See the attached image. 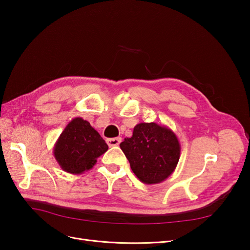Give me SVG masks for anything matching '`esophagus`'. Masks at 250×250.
<instances>
[{"label":"esophagus","instance_id":"34e87169","mask_svg":"<svg viewBox=\"0 0 250 250\" xmlns=\"http://www.w3.org/2000/svg\"><path fill=\"white\" fill-rule=\"evenodd\" d=\"M108 146L109 147H113V146H118L119 144L122 142V139L121 138H113V139H107L106 140Z\"/></svg>","mask_w":250,"mask_h":250}]
</instances>
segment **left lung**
I'll list each match as a JSON object with an SVG mask.
<instances>
[{
  "label": "left lung",
  "instance_id": "left-lung-1",
  "mask_svg": "<svg viewBox=\"0 0 250 250\" xmlns=\"http://www.w3.org/2000/svg\"><path fill=\"white\" fill-rule=\"evenodd\" d=\"M131 170L142 183L160 184L175 170L180 144L170 128L156 123H140L132 137L120 144Z\"/></svg>",
  "mask_w": 250,
  "mask_h": 250
}]
</instances>
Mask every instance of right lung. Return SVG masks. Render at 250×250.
Instances as JSON below:
<instances>
[{"label":"right lung","instance_id":"1","mask_svg":"<svg viewBox=\"0 0 250 250\" xmlns=\"http://www.w3.org/2000/svg\"><path fill=\"white\" fill-rule=\"evenodd\" d=\"M107 149V144L89 122L82 118H75L59 135L53 153L63 171L82 174L92 169L97 158Z\"/></svg>","mask_w":250,"mask_h":250}]
</instances>
